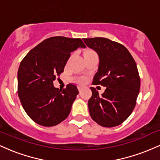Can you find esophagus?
<instances>
[{
	"mask_svg": "<svg viewBox=\"0 0 160 160\" xmlns=\"http://www.w3.org/2000/svg\"><path fill=\"white\" fill-rule=\"evenodd\" d=\"M82 86H80V85H79V86H78V90L80 92V91L82 90Z\"/></svg>",
	"mask_w": 160,
	"mask_h": 160,
	"instance_id": "esophagus-1",
	"label": "esophagus"
}]
</instances>
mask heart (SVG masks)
Wrapping results in <instances>:
<instances>
[{
	"label": "heart",
	"mask_w": 160,
	"mask_h": 160,
	"mask_svg": "<svg viewBox=\"0 0 160 160\" xmlns=\"http://www.w3.org/2000/svg\"><path fill=\"white\" fill-rule=\"evenodd\" d=\"M92 52H95L93 50H91V49H88V50H86V52H84V56H85V55H86V54H89V53H92ZM83 80H84L83 78L80 79V81H81V82H83Z\"/></svg>",
	"instance_id": "obj_1"
}]
</instances>
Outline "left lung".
Listing matches in <instances>:
<instances>
[{
	"label": "left lung",
	"mask_w": 160,
	"mask_h": 160,
	"mask_svg": "<svg viewBox=\"0 0 160 160\" xmlns=\"http://www.w3.org/2000/svg\"><path fill=\"white\" fill-rule=\"evenodd\" d=\"M84 43L98 54V70L93 85L105 86L99 95L90 87L88 107L93 120L104 127H114L129 117L140 91V77L133 57L123 45L104 38H83Z\"/></svg>",
	"instance_id": "obj_1"
}]
</instances>
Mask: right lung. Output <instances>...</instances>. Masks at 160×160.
<instances>
[{
	"label": "right lung",
	"mask_w": 160,
	"mask_h": 160,
	"mask_svg": "<svg viewBox=\"0 0 160 160\" xmlns=\"http://www.w3.org/2000/svg\"><path fill=\"white\" fill-rule=\"evenodd\" d=\"M86 46L80 38L57 36L47 38L30 50L18 70V95L33 121L53 126L69 115L79 92L77 86L55 88L53 81L64 71L71 53Z\"/></svg>",
	"instance_id": "right-lung-1"
}]
</instances>
